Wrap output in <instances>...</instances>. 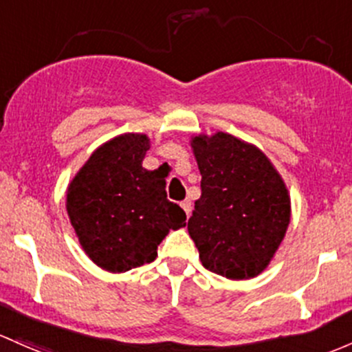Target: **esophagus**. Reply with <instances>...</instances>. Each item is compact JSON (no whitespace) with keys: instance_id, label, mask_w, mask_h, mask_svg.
Masks as SVG:
<instances>
[{"instance_id":"34e87169","label":"esophagus","mask_w":352,"mask_h":352,"mask_svg":"<svg viewBox=\"0 0 352 352\" xmlns=\"http://www.w3.org/2000/svg\"><path fill=\"white\" fill-rule=\"evenodd\" d=\"M180 206H182V209L186 210L187 217L190 216V212H192V202L188 201V199H186V201H182V202H180Z\"/></svg>"}]
</instances>
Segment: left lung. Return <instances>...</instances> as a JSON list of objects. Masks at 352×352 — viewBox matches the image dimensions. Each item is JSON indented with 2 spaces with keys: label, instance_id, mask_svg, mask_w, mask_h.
I'll use <instances>...</instances> for the list:
<instances>
[{
  "label": "left lung",
  "instance_id": "obj_1",
  "mask_svg": "<svg viewBox=\"0 0 352 352\" xmlns=\"http://www.w3.org/2000/svg\"><path fill=\"white\" fill-rule=\"evenodd\" d=\"M201 199L188 234L202 265L231 280L254 278L270 265L290 224V194L258 146L229 133L190 140Z\"/></svg>",
  "mask_w": 352,
  "mask_h": 352
}]
</instances>
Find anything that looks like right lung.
I'll use <instances>...</instances> for the list:
<instances>
[{
	"mask_svg": "<svg viewBox=\"0 0 352 352\" xmlns=\"http://www.w3.org/2000/svg\"><path fill=\"white\" fill-rule=\"evenodd\" d=\"M150 138L124 133L96 148L67 187V214L86 254L99 268L123 273L157 258L186 212L166 199L165 177L143 168Z\"/></svg>",
	"mask_w": 352,
	"mask_h": 352,
	"instance_id": "right-lung-1",
	"label": "right lung"
}]
</instances>
